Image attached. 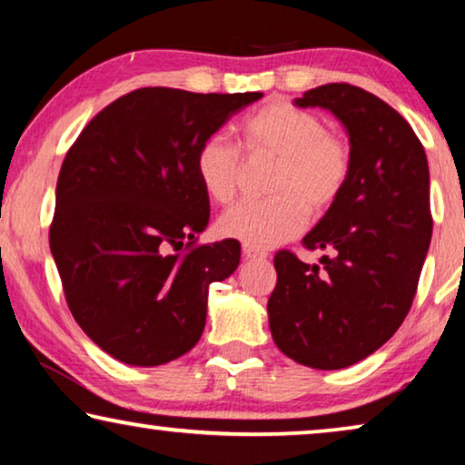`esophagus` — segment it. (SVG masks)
I'll return each mask as SVG.
<instances>
[{
	"label": "esophagus",
	"instance_id": "esophagus-1",
	"mask_svg": "<svg viewBox=\"0 0 465 465\" xmlns=\"http://www.w3.org/2000/svg\"><path fill=\"white\" fill-rule=\"evenodd\" d=\"M242 254H244V259H262V256H267L265 251H259V248L248 244L242 246Z\"/></svg>",
	"mask_w": 465,
	"mask_h": 465
}]
</instances>
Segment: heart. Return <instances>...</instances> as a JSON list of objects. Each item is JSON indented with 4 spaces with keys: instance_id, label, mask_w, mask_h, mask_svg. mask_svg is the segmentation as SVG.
Returning <instances> with one entry per match:
<instances>
[{
    "instance_id": "obj_1",
    "label": "heart",
    "mask_w": 465,
    "mask_h": 465,
    "mask_svg": "<svg viewBox=\"0 0 465 465\" xmlns=\"http://www.w3.org/2000/svg\"><path fill=\"white\" fill-rule=\"evenodd\" d=\"M251 158H269L267 200H244L219 219V233L254 248H272L299 235L311 217L334 209L349 185L352 150L320 114L288 102H269L240 124ZM196 177L213 203L227 204L238 192L242 154L225 137L211 135L193 158Z\"/></svg>"
}]
</instances>
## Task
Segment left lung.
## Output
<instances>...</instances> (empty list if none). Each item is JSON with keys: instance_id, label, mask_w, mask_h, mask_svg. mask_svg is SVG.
<instances>
[{"instance_id": "1", "label": "left lung", "mask_w": 465, "mask_h": 465, "mask_svg": "<svg viewBox=\"0 0 465 465\" xmlns=\"http://www.w3.org/2000/svg\"><path fill=\"white\" fill-rule=\"evenodd\" d=\"M296 106H322L349 131L352 173L334 209L302 238L320 265L275 254L269 328L283 355L342 370L378 351L410 313L432 238L424 145L392 106L349 83L309 89Z\"/></svg>"}]
</instances>
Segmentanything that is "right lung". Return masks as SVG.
Instances as JSON below:
<instances>
[{"mask_svg":"<svg viewBox=\"0 0 465 465\" xmlns=\"http://www.w3.org/2000/svg\"><path fill=\"white\" fill-rule=\"evenodd\" d=\"M262 94L142 87L85 124L62 163L50 248L74 322L108 355L154 367L200 341L240 242L198 244L211 204L198 145Z\"/></svg>","mask_w":465,"mask_h":465,"instance_id":"1","label":"right lung"}]
</instances>
